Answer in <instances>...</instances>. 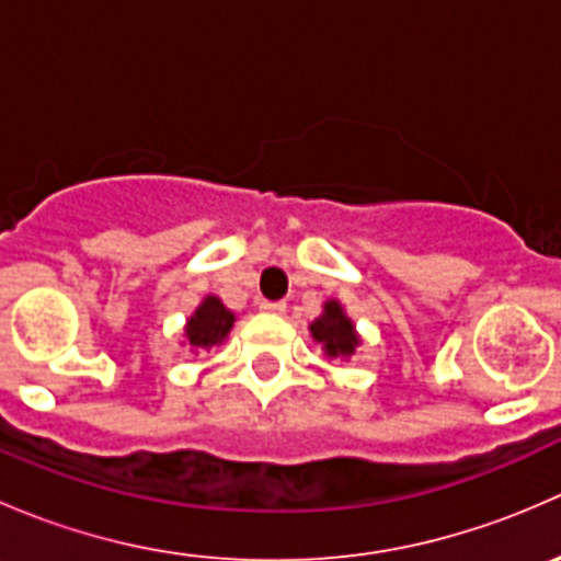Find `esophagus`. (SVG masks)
Here are the masks:
<instances>
[{"mask_svg": "<svg viewBox=\"0 0 561 561\" xmlns=\"http://www.w3.org/2000/svg\"><path fill=\"white\" fill-rule=\"evenodd\" d=\"M260 312L265 314H285L287 304L285 301H260Z\"/></svg>", "mask_w": 561, "mask_h": 561, "instance_id": "1", "label": "esophagus"}]
</instances>
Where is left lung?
<instances>
[{
    "label": "left lung",
    "instance_id": "8db88e82",
    "mask_svg": "<svg viewBox=\"0 0 561 561\" xmlns=\"http://www.w3.org/2000/svg\"><path fill=\"white\" fill-rule=\"evenodd\" d=\"M309 331H312L314 342L322 344V353L328 358H350L360 344L353 320L344 314L342 304L333 301V298L322 304V314L309 325Z\"/></svg>",
    "mask_w": 561,
    "mask_h": 561
}]
</instances>
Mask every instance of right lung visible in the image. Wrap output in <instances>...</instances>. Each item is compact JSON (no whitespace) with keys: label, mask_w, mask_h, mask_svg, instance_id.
Masks as SVG:
<instances>
[{"label":"right lung","mask_w":561,"mask_h":561,"mask_svg":"<svg viewBox=\"0 0 561 561\" xmlns=\"http://www.w3.org/2000/svg\"><path fill=\"white\" fill-rule=\"evenodd\" d=\"M233 322L236 314L230 312L217 296H206L201 301V307H197L190 320H186V344H190L192 350H208L214 347V344H222L225 339H228Z\"/></svg>","instance_id":"add662e5"}]
</instances>
